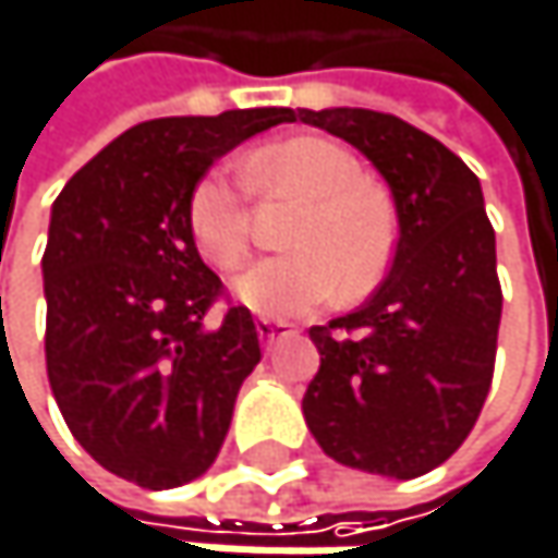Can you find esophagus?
I'll use <instances>...</instances> for the list:
<instances>
[{"instance_id": "34e87169", "label": "esophagus", "mask_w": 558, "mask_h": 558, "mask_svg": "<svg viewBox=\"0 0 558 558\" xmlns=\"http://www.w3.org/2000/svg\"><path fill=\"white\" fill-rule=\"evenodd\" d=\"M290 332H293V329H290V323H283V319H258V336H262L265 345H275L278 339L290 336Z\"/></svg>"}]
</instances>
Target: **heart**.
<instances>
[{"mask_svg": "<svg viewBox=\"0 0 558 558\" xmlns=\"http://www.w3.org/2000/svg\"><path fill=\"white\" fill-rule=\"evenodd\" d=\"M242 173L262 199L303 203L283 235L290 252L252 265L235 283L248 310L290 319L336 293L345 303L362 300L385 280L397 248V216L355 151L319 135H293L255 148ZM186 222L213 268L229 275L245 265L252 196L242 183L209 170L190 193Z\"/></svg>", "mask_w": 558, "mask_h": 558, "instance_id": "heart-1", "label": "heart"}]
</instances>
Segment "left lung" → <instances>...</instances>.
I'll use <instances>...</instances> for the list:
<instances>
[{"instance_id":"8db88e82","label":"left lung","mask_w":558,"mask_h":558,"mask_svg":"<svg viewBox=\"0 0 558 558\" xmlns=\"http://www.w3.org/2000/svg\"><path fill=\"white\" fill-rule=\"evenodd\" d=\"M385 173L400 239L372 300L313 326L319 372L303 416L336 462L390 478L442 465L495 378L501 280L478 177L442 142L372 109H296Z\"/></svg>"}]
</instances>
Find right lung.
Here are the masks:
<instances>
[{"label":"right lung","mask_w":558,"mask_h":558,"mask_svg":"<svg viewBox=\"0 0 558 558\" xmlns=\"http://www.w3.org/2000/svg\"><path fill=\"white\" fill-rule=\"evenodd\" d=\"M278 122L293 109L142 122L54 199L41 262L48 381L73 439L138 488H177L216 462L262 362L255 319L203 265L186 203L219 155Z\"/></svg>","instance_id":"add662e5"}]
</instances>
